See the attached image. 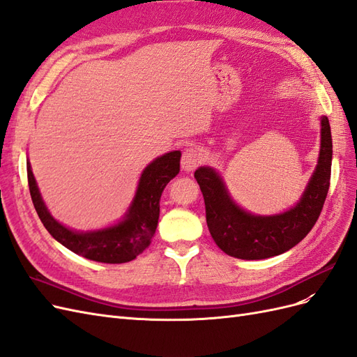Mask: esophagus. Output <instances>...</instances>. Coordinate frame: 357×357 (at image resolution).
<instances>
[{
    "label": "esophagus",
    "mask_w": 357,
    "mask_h": 357,
    "mask_svg": "<svg viewBox=\"0 0 357 357\" xmlns=\"http://www.w3.org/2000/svg\"><path fill=\"white\" fill-rule=\"evenodd\" d=\"M201 160L202 158L197 147H188L181 156V169L190 172L201 164Z\"/></svg>",
    "instance_id": "esophagus-1"
}]
</instances>
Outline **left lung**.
Listing matches in <instances>:
<instances>
[{
  "label": "left lung",
  "mask_w": 357,
  "mask_h": 357,
  "mask_svg": "<svg viewBox=\"0 0 357 357\" xmlns=\"http://www.w3.org/2000/svg\"><path fill=\"white\" fill-rule=\"evenodd\" d=\"M332 165V135L326 116L320 117V152L314 172L294 207L271 215L241 208L211 167H199L195 178L205 202V218L214 243L226 255L245 261L278 256L302 241L316 225L325 204Z\"/></svg>",
  "instance_id": "8db88e82"
}]
</instances>
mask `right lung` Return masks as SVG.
<instances>
[{
  "label": "right lung",
  "mask_w": 357,
  "mask_h": 357,
  "mask_svg": "<svg viewBox=\"0 0 357 357\" xmlns=\"http://www.w3.org/2000/svg\"><path fill=\"white\" fill-rule=\"evenodd\" d=\"M180 158V150H174L150 162L142 172L134 199L122 220L102 229L74 231L53 218L26 160L31 199L45 228L68 250L95 262L125 264L143 253L152 241L159 219V199L169 180L178 174Z\"/></svg>",
  "instance_id": "right-lung-1"
}]
</instances>
